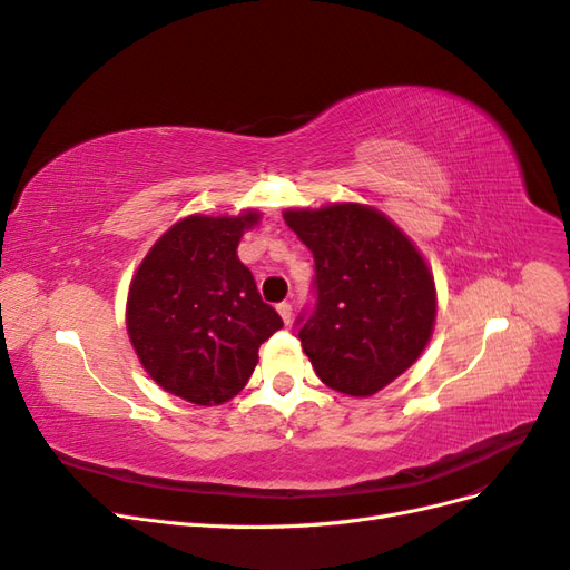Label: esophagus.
I'll list each match as a JSON object with an SVG mask.
<instances>
[{"mask_svg":"<svg viewBox=\"0 0 570 570\" xmlns=\"http://www.w3.org/2000/svg\"><path fill=\"white\" fill-rule=\"evenodd\" d=\"M275 308H278V314H281V318H283V323L287 325L289 321H292V306L287 304V302H283V304H278V306H275Z\"/></svg>","mask_w":570,"mask_h":570,"instance_id":"esophagus-1","label":"esophagus"}]
</instances>
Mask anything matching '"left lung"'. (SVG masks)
<instances>
[{
  "label": "left lung",
  "mask_w": 570,
  "mask_h": 570,
  "mask_svg": "<svg viewBox=\"0 0 570 570\" xmlns=\"http://www.w3.org/2000/svg\"><path fill=\"white\" fill-rule=\"evenodd\" d=\"M283 218L316 262L318 302L299 327L304 354L335 392H381L433 337L438 289L425 256L368 204L285 209Z\"/></svg>",
  "instance_id": "obj_1"
}]
</instances>
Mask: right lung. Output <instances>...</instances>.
Returning <instances> with one entry per match:
<instances>
[{
	"label": "right lung",
	"instance_id": "right-lung-1",
	"mask_svg": "<svg viewBox=\"0 0 570 570\" xmlns=\"http://www.w3.org/2000/svg\"><path fill=\"white\" fill-rule=\"evenodd\" d=\"M262 212L176 220L137 266L126 327L147 375L197 406H218L247 385L258 347L283 327L262 302L237 245Z\"/></svg>",
	"mask_w": 570,
	"mask_h": 570
}]
</instances>
